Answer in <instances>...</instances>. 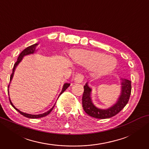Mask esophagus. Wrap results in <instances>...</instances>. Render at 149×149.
I'll return each instance as SVG.
<instances>
[{"mask_svg":"<svg viewBox=\"0 0 149 149\" xmlns=\"http://www.w3.org/2000/svg\"><path fill=\"white\" fill-rule=\"evenodd\" d=\"M83 79H84V77H83V74H77L76 76L74 77V81L75 83H81L83 81Z\"/></svg>","mask_w":149,"mask_h":149,"instance_id":"esophagus-1","label":"esophagus"}]
</instances>
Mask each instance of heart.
Here are the masks:
<instances>
[{"instance_id": "b5f03b06", "label": "heart", "mask_w": 149, "mask_h": 149, "mask_svg": "<svg viewBox=\"0 0 149 149\" xmlns=\"http://www.w3.org/2000/svg\"><path fill=\"white\" fill-rule=\"evenodd\" d=\"M70 54L77 64L93 69L99 74H107L117 66V60L115 58L106 56L102 53L85 49H72Z\"/></svg>"}]
</instances>
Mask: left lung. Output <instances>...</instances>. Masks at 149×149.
<instances>
[{"label":"left lung","instance_id":"1","mask_svg":"<svg viewBox=\"0 0 149 149\" xmlns=\"http://www.w3.org/2000/svg\"><path fill=\"white\" fill-rule=\"evenodd\" d=\"M121 93L115 104L107 109H99L93 104L91 98V89L87 83L84 85V92L82 97L83 108L85 113L91 117L96 119H108L119 113L129 101L131 94V81L128 79H121Z\"/></svg>","mask_w":149,"mask_h":149}]
</instances>
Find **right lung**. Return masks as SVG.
Wrapping results in <instances>:
<instances>
[{"label":"right lung","mask_w":149,"mask_h":149,"mask_svg":"<svg viewBox=\"0 0 149 149\" xmlns=\"http://www.w3.org/2000/svg\"><path fill=\"white\" fill-rule=\"evenodd\" d=\"M37 45H38L37 43L32 45H30L29 47H28L27 48H26L25 49H24L21 53H20L19 56V57H18V58H17V62H16L15 64H14V66H13V72H12V74H11V77H10V81H11L12 80V79H13V74H14V72H15V68H16V67H17V65L19 64V63L21 62L22 60V58H23L25 56H27V55L32 54H34V53H35V52L36 51V47L37 46ZM70 83H64V86H63L62 90V91H61L60 94H62V93L64 92V91L66 90V89L68 88V87L70 86ZM9 86H8V87H9ZM9 101H10V103H11V104L12 105V107H13L14 109L16 110V111H17L20 114H21V115L24 116V117H28V118H30V119H37V118H40V117H45V116L48 115L51 112H52L53 109H54V107H55V105H54V107L52 108V109H51L50 110H49V111L47 112H46V113H42V114H39V115H31V114L25 113H23V112L20 111L19 110H18L17 109H16V108L14 107V105L13 104V103L11 102V100H10V98H9Z\"/></svg>","instance_id":"add662e5"}]
</instances>
